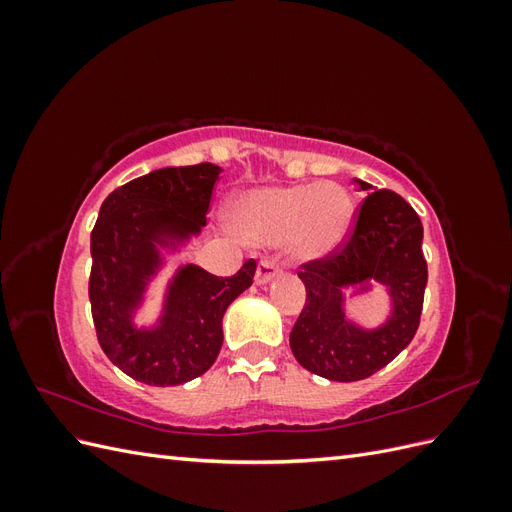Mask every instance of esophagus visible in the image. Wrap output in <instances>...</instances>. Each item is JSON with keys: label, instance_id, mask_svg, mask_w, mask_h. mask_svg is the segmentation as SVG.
Listing matches in <instances>:
<instances>
[{"label": "esophagus", "instance_id": "obj_1", "mask_svg": "<svg viewBox=\"0 0 512 512\" xmlns=\"http://www.w3.org/2000/svg\"><path fill=\"white\" fill-rule=\"evenodd\" d=\"M277 273H280V267H277L275 260H271V258L260 260V265H258V269H256V284H258V286L269 284Z\"/></svg>", "mask_w": 512, "mask_h": 512}]
</instances>
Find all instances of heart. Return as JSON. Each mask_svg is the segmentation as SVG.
Segmentation results:
<instances>
[{
  "mask_svg": "<svg viewBox=\"0 0 512 512\" xmlns=\"http://www.w3.org/2000/svg\"><path fill=\"white\" fill-rule=\"evenodd\" d=\"M237 235L252 245L286 243L297 260H322L350 235L354 203L344 185L324 181L243 192L228 209Z\"/></svg>",
  "mask_w": 512,
  "mask_h": 512,
  "instance_id": "b5f03b06",
  "label": "heart"
}]
</instances>
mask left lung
I'll use <instances>...</instances> for the list:
<instances>
[{"mask_svg": "<svg viewBox=\"0 0 512 512\" xmlns=\"http://www.w3.org/2000/svg\"><path fill=\"white\" fill-rule=\"evenodd\" d=\"M354 183L371 190L361 179ZM299 277L307 301L290 333L294 359L335 382L374 376L412 342L421 322L427 286L423 224L399 194L371 192L348 241L327 258L305 262ZM371 281L387 288L392 314L380 328L365 330L345 316L343 288L360 293Z\"/></svg>", "mask_w": 512, "mask_h": 512, "instance_id": "obj_1", "label": "left lung"}]
</instances>
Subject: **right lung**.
Returning a JSON list of instances; mask_svg holds the SVG:
<instances>
[{"label":"right lung","instance_id":"right-lung-1","mask_svg":"<svg viewBox=\"0 0 512 512\" xmlns=\"http://www.w3.org/2000/svg\"><path fill=\"white\" fill-rule=\"evenodd\" d=\"M222 168L203 162L151 170L106 196L91 230L89 301L98 342L123 374L149 386L190 382L215 363L228 305L252 286L256 260L232 277L183 265L166 286L153 327H136L149 282L207 224Z\"/></svg>","mask_w":512,"mask_h":512}]
</instances>
